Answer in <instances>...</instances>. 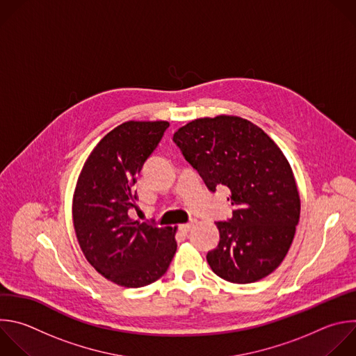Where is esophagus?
Here are the masks:
<instances>
[{
  "instance_id": "1",
  "label": "esophagus",
  "mask_w": 356,
  "mask_h": 356,
  "mask_svg": "<svg viewBox=\"0 0 356 356\" xmlns=\"http://www.w3.org/2000/svg\"><path fill=\"white\" fill-rule=\"evenodd\" d=\"M193 226H194V222H190V223H183V225H180L179 229H180L181 233H188Z\"/></svg>"
}]
</instances>
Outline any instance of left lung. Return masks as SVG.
Wrapping results in <instances>:
<instances>
[{
  "label": "left lung",
  "instance_id": "left-lung-1",
  "mask_svg": "<svg viewBox=\"0 0 356 356\" xmlns=\"http://www.w3.org/2000/svg\"><path fill=\"white\" fill-rule=\"evenodd\" d=\"M173 141L209 191L229 188L232 218L215 222L219 243L207 254L211 270L233 284L275 271L300 216L295 176L280 147L246 118L226 114L187 123Z\"/></svg>",
  "mask_w": 356,
  "mask_h": 356
}]
</instances>
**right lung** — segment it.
<instances>
[{"mask_svg":"<svg viewBox=\"0 0 356 356\" xmlns=\"http://www.w3.org/2000/svg\"><path fill=\"white\" fill-rule=\"evenodd\" d=\"M168 122H126L88 156L72 198V222L89 264L108 281L141 288L158 281L176 253V227L133 220L136 184Z\"/></svg>","mask_w":356,"mask_h":356,"instance_id":"1","label":"right lung"}]
</instances>
